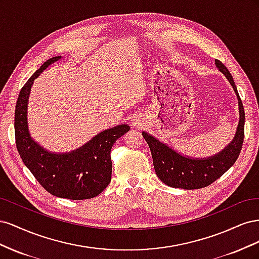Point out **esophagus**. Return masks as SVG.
Here are the masks:
<instances>
[{"label": "esophagus", "instance_id": "34e87169", "mask_svg": "<svg viewBox=\"0 0 259 259\" xmlns=\"http://www.w3.org/2000/svg\"><path fill=\"white\" fill-rule=\"evenodd\" d=\"M132 124L134 125V126H139L140 121H139L138 117H133V119H132Z\"/></svg>", "mask_w": 259, "mask_h": 259}]
</instances>
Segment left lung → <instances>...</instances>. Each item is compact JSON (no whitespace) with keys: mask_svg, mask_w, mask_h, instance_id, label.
Listing matches in <instances>:
<instances>
[{"mask_svg":"<svg viewBox=\"0 0 259 259\" xmlns=\"http://www.w3.org/2000/svg\"><path fill=\"white\" fill-rule=\"evenodd\" d=\"M215 65L232 86L239 104V124L236 135L228 146L208 158H191L179 153L149 133L143 132V136L152 154L155 174L161 182L169 187L186 190L204 188L224 175L237 161L241 152L244 139V108L228 69L217 59Z\"/></svg>","mask_w":259,"mask_h":259,"instance_id":"left-lung-1","label":"left lung"}]
</instances>
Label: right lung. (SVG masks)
I'll list each match as a JSON object with an SVG mask.
<instances>
[{
	"label": "right lung",
	"mask_w": 259,
	"mask_h": 259,
	"mask_svg": "<svg viewBox=\"0 0 259 259\" xmlns=\"http://www.w3.org/2000/svg\"><path fill=\"white\" fill-rule=\"evenodd\" d=\"M61 56L50 58L21 89L15 109V138L20 158L40 185L51 194L69 200L97 197L111 182V148L130 131L127 124L100 132L90 142L70 152L46 150L31 137L28 127V103L31 88L44 70Z\"/></svg>",
	"instance_id": "add662e5"
}]
</instances>
